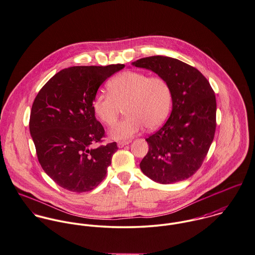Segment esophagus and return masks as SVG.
<instances>
[{"instance_id": "obj_1", "label": "esophagus", "mask_w": 255, "mask_h": 255, "mask_svg": "<svg viewBox=\"0 0 255 255\" xmlns=\"http://www.w3.org/2000/svg\"><path fill=\"white\" fill-rule=\"evenodd\" d=\"M131 142V141H118V143H117V145H118V147H123V146H125L126 144H129Z\"/></svg>"}]
</instances>
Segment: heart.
<instances>
[{"instance_id": "1", "label": "heart", "mask_w": 255, "mask_h": 255, "mask_svg": "<svg viewBox=\"0 0 255 255\" xmlns=\"http://www.w3.org/2000/svg\"><path fill=\"white\" fill-rule=\"evenodd\" d=\"M110 93L100 92L93 110L106 125L112 126L125 108L127 116L110 130L115 141H126L147 129L159 127L167 118L173 94L168 81L141 71H124L109 82Z\"/></svg>"}]
</instances>
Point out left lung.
Here are the masks:
<instances>
[{
    "label": "left lung",
    "instance_id": "1",
    "mask_svg": "<svg viewBox=\"0 0 255 255\" xmlns=\"http://www.w3.org/2000/svg\"><path fill=\"white\" fill-rule=\"evenodd\" d=\"M132 64L165 78L173 94L169 118L145 139L148 151L141 170L160 184L186 180L199 169L214 139V91L197 68L173 57H143Z\"/></svg>",
    "mask_w": 255,
    "mask_h": 255
}]
</instances>
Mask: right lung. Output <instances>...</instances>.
Returning a JSON list of instances; mask_svg holds the SVG:
<instances>
[{"mask_svg":"<svg viewBox=\"0 0 255 255\" xmlns=\"http://www.w3.org/2000/svg\"><path fill=\"white\" fill-rule=\"evenodd\" d=\"M124 64L72 66L55 74L32 105L29 130L46 174L61 188L84 193L95 189L112 164L116 142L103 141L105 129L96 119L93 100L109 77Z\"/></svg>","mask_w":255,"mask_h":255,"instance_id":"1","label":"right lung"}]
</instances>
